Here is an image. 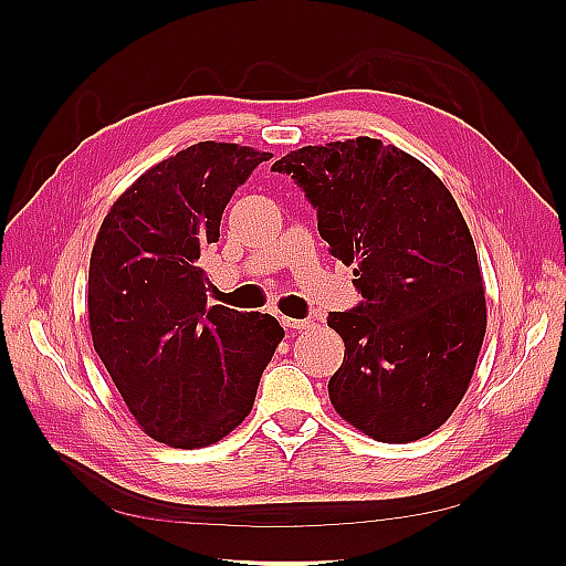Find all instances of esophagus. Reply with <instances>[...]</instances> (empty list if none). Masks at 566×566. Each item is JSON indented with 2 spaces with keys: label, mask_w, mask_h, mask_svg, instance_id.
Returning a JSON list of instances; mask_svg holds the SVG:
<instances>
[{
  "label": "esophagus",
  "mask_w": 566,
  "mask_h": 566,
  "mask_svg": "<svg viewBox=\"0 0 566 566\" xmlns=\"http://www.w3.org/2000/svg\"><path fill=\"white\" fill-rule=\"evenodd\" d=\"M281 321H283L285 328H293V331H306V328H312V325H314L312 318H287V316H283Z\"/></svg>",
  "instance_id": "obj_1"
}]
</instances>
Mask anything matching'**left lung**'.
<instances>
[{
  "label": "left lung",
  "mask_w": 566,
  "mask_h": 566,
  "mask_svg": "<svg viewBox=\"0 0 566 566\" xmlns=\"http://www.w3.org/2000/svg\"><path fill=\"white\" fill-rule=\"evenodd\" d=\"M271 169L304 188L321 238L356 266L364 295L328 316L345 342L331 403L375 441L432 434L465 397L486 333L482 269L451 191L370 136L290 150Z\"/></svg>",
  "instance_id": "obj_1"
}]
</instances>
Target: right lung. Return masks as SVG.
<instances>
[{"instance_id": "1", "label": "right lung", "mask_w": 566, "mask_h": 566, "mask_svg": "<svg viewBox=\"0 0 566 566\" xmlns=\"http://www.w3.org/2000/svg\"><path fill=\"white\" fill-rule=\"evenodd\" d=\"M271 153L200 142L136 179L101 224L87 314L94 349L132 418L172 449H202L252 410L281 323L208 304L200 252L227 202Z\"/></svg>"}]
</instances>
